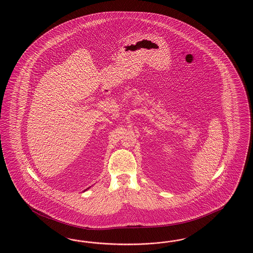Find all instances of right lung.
<instances>
[{"label":"right lung","mask_w":253,"mask_h":253,"mask_svg":"<svg viewBox=\"0 0 253 253\" xmlns=\"http://www.w3.org/2000/svg\"><path fill=\"white\" fill-rule=\"evenodd\" d=\"M87 189H89V188H87ZM87 189H86V190H84V191H87Z\"/></svg>","instance_id":"add662e5"}]
</instances>
